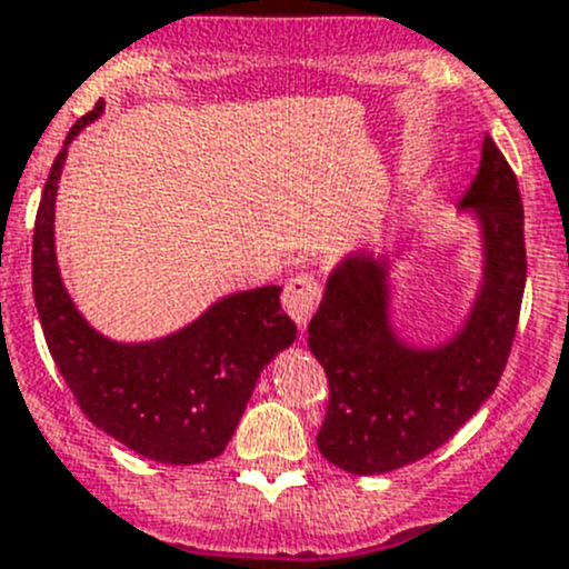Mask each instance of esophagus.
Listing matches in <instances>:
<instances>
[{
    "instance_id": "obj_1",
    "label": "esophagus",
    "mask_w": 569,
    "mask_h": 569,
    "mask_svg": "<svg viewBox=\"0 0 569 569\" xmlns=\"http://www.w3.org/2000/svg\"><path fill=\"white\" fill-rule=\"evenodd\" d=\"M319 280L311 272H300L295 278H289L283 289V308L291 319L297 321L300 330H306V325L311 321L313 311L319 306Z\"/></svg>"
}]
</instances>
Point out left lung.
<instances>
[{
    "instance_id": "8db88e82",
    "label": "left lung",
    "mask_w": 569,
    "mask_h": 569,
    "mask_svg": "<svg viewBox=\"0 0 569 569\" xmlns=\"http://www.w3.org/2000/svg\"><path fill=\"white\" fill-rule=\"evenodd\" d=\"M485 239V283L468 321L438 349H410L388 321V261L355 252L332 269L308 325L330 386L317 446L347 473L371 476L423 460L490 399L507 369L526 289L523 200L492 137L460 200Z\"/></svg>"
}]
</instances>
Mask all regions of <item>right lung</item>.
Segmentation results:
<instances>
[{
  "label": "right lung",
  "mask_w": 569,
  "mask_h": 569,
  "mask_svg": "<svg viewBox=\"0 0 569 569\" xmlns=\"http://www.w3.org/2000/svg\"><path fill=\"white\" fill-rule=\"evenodd\" d=\"M104 112L71 126L46 178L32 237V295L46 347L79 410L126 449L164 465L222 455L263 366L289 347L297 325L280 311V286L239 291L198 321L151 343H114L73 308L54 258V198L68 142Z\"/></svg>",
  "instance_id": "right-lung-1"
}]
</instances>
